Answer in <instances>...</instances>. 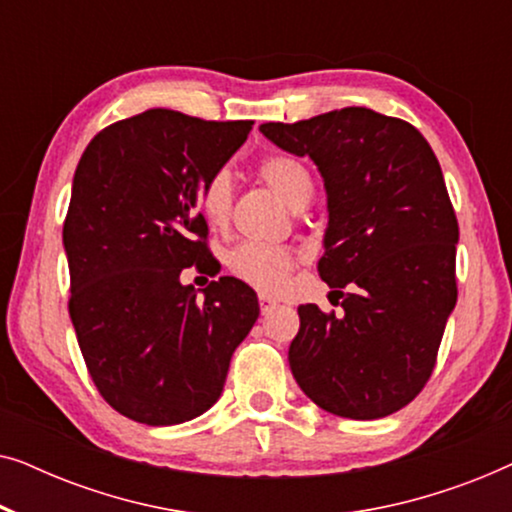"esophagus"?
Returning a JSON list of instances; mask_svg holds the SVG:
<instances>
[{
  "label": "esophagus",
  "mask_w": 512,
  "mask_h": 512,
  "mask_svg": "<svg viewBox=\"0 0 512 512\" xmlns=\"http://www.w3.org/2000/svg\"><path fill=\"white\" fill-rule=\"evenodd\" d=\"M258 300H261V312H270L272 307H277V300L270 296H261Z\"/></svg>",
  "instance_id": "esophagus-1"
}]
</instances>
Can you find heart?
Wrapping results in <instances>:
<instances>
[{"instance_id": "1", "label": "heart", "mask_w": 512, "mask_h": 512, "mask_svg": "<svg viewBox=\"0 0 512 512\" xmlns=\"http://www.w3.org/2000/svg\"><path fill=\"white\" fill-rule=\"evenodd\" d=\"M258 174L293 209L307 205L314 193L312 174L298 158L270 156L258 167ZM230 193H233V186H230L228 172H216L202 188L200 209L212 226H221L228 219ZM293 265H296V254L282 244L244 242L228 256L230 272L265 293L282 289Z\"/></svg>"}]
</instances>
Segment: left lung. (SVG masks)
I'll return each instance as SVG.
<instances>
[{"label": "left lung", "mask_w": 512, "mask_h": 512, "mask_svg": "<svg viewBox=\"0 0 512 512\" xmlns=\"http://www.w3.org/2000/svg\"><path fill=\"white\" fill-rule=\"evenodd\" d=\"M261 132L317 165L328 207L319 277L349 291H333L338 317L298 307L291 373L321 410L387 417L424 389L457 305L459 226L436 153L410 123L366 107Z\"/></svg>", "instance_id": "1"}]
</instances>
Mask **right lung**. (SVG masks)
I'll return each instance as SVG.
<instances>
[{"instance_id":"right-lung-1","label":"right lung","mask_w":512,"mask_h":512,"mask_svg":"<svg viewBox=\"0 0 512 512\" xmlns=\"http://www.w3.org/2000/svg\"><path fill=\"white\" fill-rule=\"evenodd\" d=\"M251 125L149 109L97 132L74 172L69 317L97 391L135 422L170 426L212 408L258 319L240 279H179L191 265L214 272L198 202Z\"/></svg>"}]
</instances>
